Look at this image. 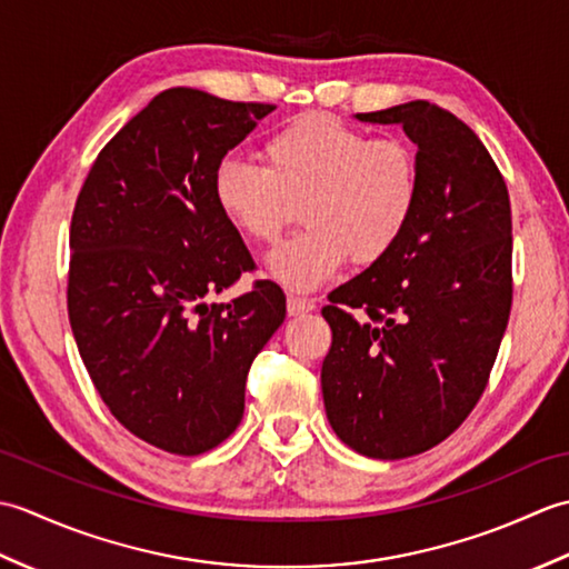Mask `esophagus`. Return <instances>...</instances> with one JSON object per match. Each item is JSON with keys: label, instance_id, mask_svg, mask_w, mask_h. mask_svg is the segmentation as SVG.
<instances>
[{"label": "esophagus", "instance_id": "1", "mask_svg": "<svg viewBox=\"0 0 569 569\" xmlns=\"http://www.w3.org/2000/svg\"><path fill=\"white\" fill-rule=\"evenodd\" d=\"M312 308H316V300L312 298H306V296H288V312L291 316H303V312H310Z\"/></svg>", "mask_w": 569, "mask_h": 569}]
</instances>
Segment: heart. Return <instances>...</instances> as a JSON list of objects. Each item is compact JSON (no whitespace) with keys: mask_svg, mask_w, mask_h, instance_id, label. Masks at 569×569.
<instances>
[{"mask_svg":"<svg viewBox=\"0 0 569 569\" xmlns=\"http://www.w3.org/2000/svg\"><path fill=\"white\" fill-rule=\"evenodd\" d=\"M261 159H222L212 196L224 220L257 244H273L300 202L306 229L269 259L271 276L291 288L325 283L347 259H383L416 220L420 159L401 137L371 139L337 117L308 112L271 131Z\"/></svg>","mask_w":569,"mask_h":569,"instance_id":"obj_1","label":"heart"}]
</instances>
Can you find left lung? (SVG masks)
I'll use <instances>...</instances> for the list:
<instances>
[{
    "label": "left lung",
    "mask_w": 569,
    "mask_h": 569,
    "mask_svg": "<svg viewBox=\"0 0 569 569\" xmlns=\"http://www.w3.org/2000/svg\"><path fill=\"white\" fill-rule=\"evenodd\" d=\"M357 119L403 124L422 196L403 239L328 296L322 398L355 452L403 459L450 438L487 389L513 300L511 200L485 143L442 107Z\"/></svg>",
    "instance_id": "8db88e82"
}]
</instances>
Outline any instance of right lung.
Segmentation results:
<instances>
[{
	"mask_svg": "<svg viewBox=\"0 0 569 569\" xmlns=\"http://www.w3.org/2000/svg\"><path fill=\"white\" fill-rule=\"evenodd\" d=\"M273 110L163 90L107 141L72 210L68 318L84 369L131 435L171 455L237 430L251 361L286 318L271 281L204 300L253 269L212 173Z\"/></svg>",
	"mask_w": 569,
	"mask_h": 569,
	"instance_id": "1",
	"label": "right lung"
}]
</instances>
